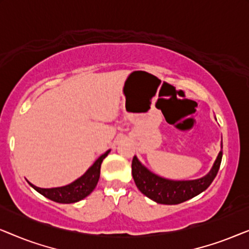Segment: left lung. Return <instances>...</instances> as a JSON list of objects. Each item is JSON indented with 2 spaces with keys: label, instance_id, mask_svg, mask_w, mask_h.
<instances>
[{
  "label": "left lung",
  "instance_id": "left-lung-1",
  "mask_svg": "<svg viewBox=\"0 0 249 249\" xmlns=\"http://www.w3.org/2000/svg\"><path fill=\"white\" fill-rule=\"evenodd\" d=\"M221 160H222V151L219 152L210 171L202 178L194 180H171L163 178L149 171L144 164H142L136 155L132 159L131 172L136 186L146 197L159 204L175 205L186 202L209 188L219 171Z\"/></svg>",
  "mask_w": 249,
  "mask_h": 249
}]
</instances>
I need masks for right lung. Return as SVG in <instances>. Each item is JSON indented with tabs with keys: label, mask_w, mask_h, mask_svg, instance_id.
Listing matches in <instances>:
<instances>
[{
	"label": "right lung",
	"mask_w": 249,
	"mask_h": 249,
	"mask_svg": "<svg viewBox=\"0 0 249 249\" xmlns=\"http://www.w3.org/2000/svg\"><path fill=\"white\" fill-rule=\"evenodd\" d=\"M110 152L111 149H108L104 154H102L80 178H78L67 186L55 187V188H39V187H36L29 181L28 183L40 195L45 196L46 198L53 200V202L61 204L77 203L84 199L85 197H87L95 189L98 179H100L102 162Z\"/></svg>",
	"instance_id": "right-lung-1"
}]
</instances>
